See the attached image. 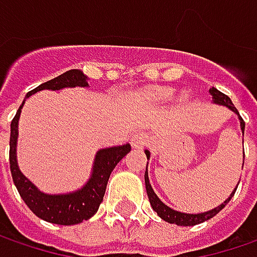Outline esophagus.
<instances>
[{"mask_svg": "<svg viewBox=\"0 0 257 257\" xmlns=\"http://www.w3.org/2000/svg\"><path fill=\"white\" fill-rule=\"evenodd\" d=\"M132 146H133L134 149H140V147H143L146 144L149 143V136L143 132H139V133H136L132 136Z\"/></svg>", "mask_w": 257, "mask_h": 257, "instance_id": "obj_1", "label": "esophagus"}]
</instances>
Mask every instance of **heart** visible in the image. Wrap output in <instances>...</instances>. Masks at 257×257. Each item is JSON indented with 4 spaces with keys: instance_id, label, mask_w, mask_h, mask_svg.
Here are the masks:
<instances>
[{
    "instance_id": "1",
    "label": "heart",
    "mask_w": 257,
    "mask_h": 257,
    "mask_svg": "<svg viewBox=\"0 0 257 257\" xmlns=\"http://www.w3.org/2000/svg\"><path fill=\"white\" fill-rule=\"evenodd\" d=\"M154 95L157 97V98H162V100H166V98H170L172 97V91L170 90H157V91H154Z\"/></svg>"
}]
</instances>
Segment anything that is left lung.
Wrapping results in <instances>:
<instances>
[{
    "label": "left lung",
    "mask_w": 257,
    "mask_h": 257,
    "mask_svg": "<svg viewBox=\"0 0 257 257\" xmlns=\"http://www.w3.org/2000/svg\"><path fill=\"white\" fill-rule=\"evenodd\" d=\"M210 94L213 95V103L216 104H222V105H226L227 108H230L233 113L237 114V117H239V120H240V128H242V132L244 133V121H243V118L240 117V114L237 111V108L233 105L232 100L226 95V94H223L222 91H219L217 88H214L212 87L210 88ZM146 156H147V159L150 157V153H149V150H146ZM243 157H244V150H243ZM244 163V162H243ZM144 182H146V190H147V196H149V200H150V204H152V207H153L154 212H157V214L166 220V222L173 223V224H177V226H194V224H199V223L206 222V220H209V219H212L213 216H216L217 213L222 210L223 207L227 204V203L230 202V199L233 197V194L236 192V189L233 190V193L230 194V197L229 199H226L224 202L220 204V206H217V207H214L212 210H209V212H204V213H199V214H189V213H182V212H177V210H173L170 209L169 206H166L159 197H157V194L154 193L153 187H152V184L149 182V173H147V167H146V173H144Z\"/></svg>",
    "instance_id": "8db88e82"
}]
</instances>
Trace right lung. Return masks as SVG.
I'll return each mask as SVG.
<instances>
[{"label": "right lung", "mask_w": 257, "mask_h": 257, "mask_svg": "<svg viewBox=\"0 0 257 257\" xmlns=\"http://www.w3.org/2000/svg\"><path fill=\"white\" fill-rule=\"evenodd\" d=\"M87 87V77L80 70H70L64 74L58 75L53 80L43 83L37 88L31 90L25 95L28 98L40 90H61L64 87ZM25 101V100H24ZM24 103L20 105L18 111L11 121V136H10V169L17 190L23 197L30 210L45 222L55 224H77L83 220H88L94 216L100 203L103 202L107 182L117 163L132 150L127 143L108 149H101L95 154L93 166V174L84 186L73 193L67 194H45L40 192L33 183L20 172L17 164V137H18V118Z\"/></svg>", "instance_id": "right-lung-1"}]
</instances>
